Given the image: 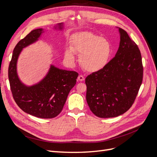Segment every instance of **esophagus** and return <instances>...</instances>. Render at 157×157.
<instances>
[{"instance_id": "34e87169", "label": "esophagus", "mask_w": 157, "mask_h": 157, "mask_svg": "<svg viewBox=\"0 0 157 157\" xmlns=\"http://www.w3.org/2000/svg\"><path fill=\"white\" fill-rule=\"evenodd\" d=\"M78 80H80V81H83V80H84V77L83 75H79L78 77Z\"/></svg>"}]
</instances>
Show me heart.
Segmentation results:
<instances>
[{
  "label": "heart",
  "mask_w": 157,
  "mask_h": 157,
  "mask_svg": "<svg viewBox=\"0 0 157 157\" xmlns=\"http://www.w3.org/2000/svg\"><path fill=\"white\" fill-rule=\"evenodd\" d=\"M75 52L80 55L82 67L90 72H96L105 67L113 54L111 42L90 32H82L72 39V47L66 51L65 56L71 63L75 60Z\"/></svg>",
  "instance_id": "obj_1"
}]
</instances>
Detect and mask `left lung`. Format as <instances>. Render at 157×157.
I'll use <instances>...</instances> for the list:
<instances>
[{"label": "left lung", "mask_w": 157, "mask_h": 157, "mask_svg": "<svg viewBox=\"0 0 157 157\" xmlns=\"http://www.w3.org/2000/svg\"><path fill=\"white\" fill-rule=\"evenodd\" d=\"M117 28L121 40L115 58L85 79L87 103L99 118L116 117L126 112L134 103L143 80L138 46L126 31Z\"/></svg>", "instance_id": "obj_1"}]
</instances>
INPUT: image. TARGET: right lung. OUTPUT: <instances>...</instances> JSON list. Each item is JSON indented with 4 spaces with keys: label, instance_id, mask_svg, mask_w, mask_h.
<instances>
[{
    "label": "right lung",
    "instance_id": "add662e5",
    "mask_svg": "<svg viewBox=\"0 0 157 157\" xmlns=\"http://www.w3.org/2000/svg\"><path fill=\"white\" fill-rule=\"evenodd\" d=\"M54 29L62 31L63 23L57 24ZM44 32V29L42 28L34 29L18 42L9 65L8 78L13 98L22 111L36 117L52 118L62 111L69 92L76 84L78 74L50 65L45 77L36 84L27 86L21 81L17 72L19 56L23 48L39 40Z\"/></svg>",
    "mask_w": 157,
    "mask_h": 157
}]
</instances>
